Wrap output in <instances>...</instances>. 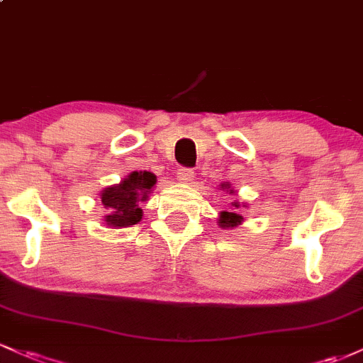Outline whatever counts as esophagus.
<instances>
[{"mask_svg":"<svg viewBox=\"0 0 363 363\" xmlns=\"http://www.w3.org/2000/svg\"><path fill=\"white\" fill-rule=\"evenodd\" d=\"M193 179H194V170L193 169L182 167V169L177 170V181L184 182V184H189Z\"/></svg>","mask_w":363,"mask_h":363,"instance_id":"esophagus-1","label":"esophagus"}]
</instances>
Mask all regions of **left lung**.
Returning <instances> with one entry per match:
<instances>
[{
    "label": "left lung",
    "instance_id": "left-lung-1",
    "mask_svg": "<svg viewBox=\"0 0 363 363\" xmlns=\"http://www.w3.org/2000/svg\"><path fill=\"white\" fill-rule=\"evenodd\" d=\"M222 189H227V193L228 191H230V194L234 193V189H230V184H222ZM232 205H234L235 208H239L240 206V203L239 201H234L232 203ZM242 216L240 215H237L235 211H222V213H220V220H218V223H220V227H237V225H240V222H242Z\"/></svg>",
    "mask_w": 363,
    "mask_h": 363
}]
</instances>
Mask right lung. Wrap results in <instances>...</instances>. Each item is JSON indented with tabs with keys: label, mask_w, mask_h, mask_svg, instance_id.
Returning <instances> with one entry per match:
<instances>
[{
	"label": "right lung",
	"mask_w": 363,
	"mask_h": 363,
	"mask_svg": "<svg viewBox=\"0 0 363 363\" xmlns=\"http://www.w3.org/2000/svg\"><path fill=\"white\" fill-rule=\"evenodd\" d=\"M157 184L155 174L140 170L131 172L119 184L106 187L101 193L102 205L107 210L104 222L112 228H123L138 223L143 216L140 205L147 201L153 186Z\"/></svg>",
	"instance_id": "right-lung-1"
}]
</instances>
